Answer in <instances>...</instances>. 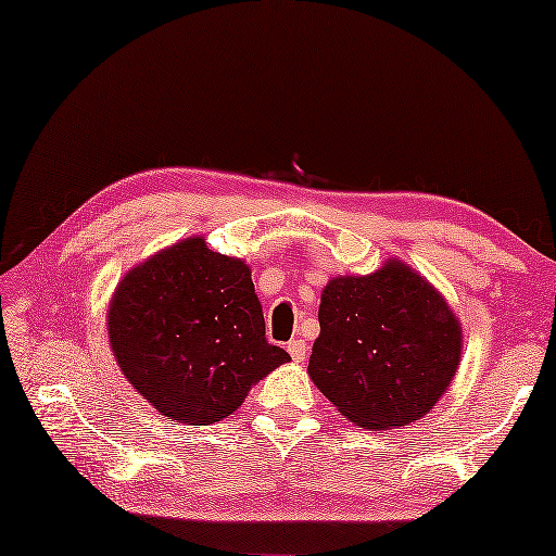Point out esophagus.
Returning a JSON list of instances; mask_svg holds the SVG:
<instances>
[{
	"instance_id": "1",
	"label": "esophagus",
	"mask_w": 556,
	"mask_h": 556,
	"mask_svg": "<svg viewBox=\"0 0 556 556\" xmlns=\"http://www.w3.org/2000/svg\"><path fill=\"white\" fill-rule=\"evenodd\" d=\"M288 352H290V357H293L295 362H305V357H307L305 340H290L288 342Z\"/></svg>"
}]
</instances>
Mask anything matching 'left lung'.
<instances>
[{
	"instance_id": "1",
	"label": "left lung",
	"mask_w": 556,
	"mask_h": 556,
	"mask_svg": "<svg viewBox=\"0 0 556 556\" xmlns=\"http://www.w3.org/2000/svg\"><path fill=\"white\" fill-rule=\"evenodd\" d=\"M307 375L359 429L424 418L453 384L463 327L441 290L399 258L369 276H334L320 295Z\"/></svg>"
}]
</instances>
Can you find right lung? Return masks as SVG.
Wrapping results in <instances>:
<instances>
[{
	"instance_id": "1",
	"label": "right lung",
	"mask_w": 556,
	"mask_h": 556,
	"mask_svg": "<svg viewBox=\"0 0 556 556\" xmlns=\"http://www.w3.org/2000/svg\"><path fill=\"white\" fill-rule=\"evenodd\" d=\"M108 338L132 389L185 426L222 421L290 362L266 340L249 263L206 249L204 236L125 273L108 305Z\"/></svg>"
}]
</instances>
